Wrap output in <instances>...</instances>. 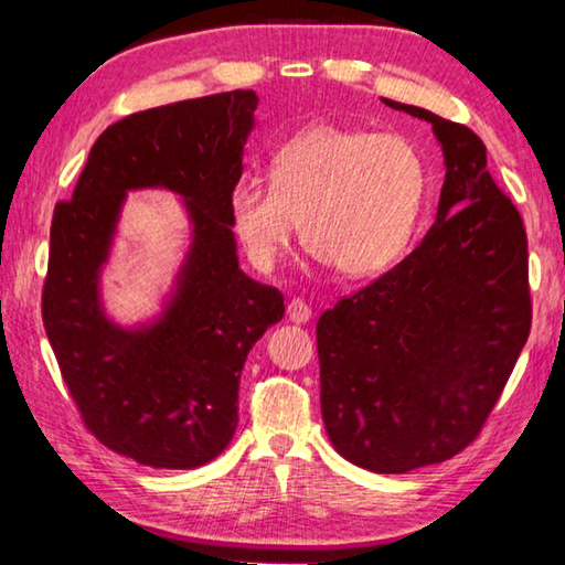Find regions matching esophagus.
<instances>
[{"label": "esophagus", "mask_w": 565, "mask_h": 565, "mask_svg": "<svg viewBox=\"0 0 565 565\" xmlns=\"http://www.w3.org/2000/svg\"><path fill=\"white\" fill-rule=\"evenodd\" d=\"M286 317H289V321H294V323H306L311 319L309 303L301 299H291L289 306H286Z\"/></svg>", "instance_id": "obj_1"}]
</instances>
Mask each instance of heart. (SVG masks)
<instances>
[{
  "instance_id": "1",
  "label": "heart",
  "mask_w": 565,
  "mask_h": 565,
  "mask_svg": "<svg viewBox=\"0 0 565 565\" xmlns=\"http://www.w3.org/2000/svg\"><path fill=\"white\" fill-rule=\"evenodd\" d=\"M426 194V159L404 134L313 124L271 157L269 186L234 189L228 212L256 269H274L299 216L311 254L361 279L406 254Z\"/></svg>"
}]
</instances>
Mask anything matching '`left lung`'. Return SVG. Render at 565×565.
Instances as JSON below:
<instances>
[{
  "label": "left lung",
  "instance_id": "left-lung-1",
  "mask_svg": "<svg viewBox=\"0 0 565 565\" xmlns=\"http://www.w3.org/2000/svg\"><path fill=\"white\" fill-rule=\"evenodd\" d=\"M384 104L431 124L444 149L436 224L321 313L317 347L333 448L366 471L406 473L463 451L499 401L531 331L529 242L471 129Z\"/></svg>",
  "mask_w": 565,
  "mask_h": 565
}]
</instances>
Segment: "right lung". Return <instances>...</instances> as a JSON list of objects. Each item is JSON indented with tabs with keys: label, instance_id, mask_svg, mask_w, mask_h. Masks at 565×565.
Listing matches in <instances>:
<instances>
[{
	"label": "right lung",
	"instance_id": "add662e5",
	"mask_svg": "<svg viewBox=\"0 0 565 565\" xmlns=\"http://www.w3.org/2000/svg\"><path fill=\"white\" fill-rule=\"evenodd\" d=\"M256 104L236 89L129 114L102 131L72 199L54 209L46 337L89 431L141 466L189 471L224 451L244 361L284 317L281 291L238 269L228 212ZM137 188L181 195L192 242L166 309L121 328L103 311L100 271Z\"/></svg>",
	"mask_w": 565,
	"mask_h": 565
}]
</instances>
